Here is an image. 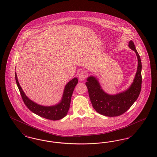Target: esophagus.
Segmentation results:
<instances>
[{"label": "esophagus", "instance_id": "obj_1", "mask_svg": "<svg viewBox=\"0 0 157 157\" xmlns=\"http://www.w3.org/2000/svg\"><path fill=\"white\" fill-rule=\"evenodd\" d=\"M86 76H87V74H86V72L82 71L79 74V79L82 81L86 78Z\"/></svg>", "mask_w": 157, "mask_h": 157}]
</instances>
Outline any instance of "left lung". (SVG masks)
Here are the masks:
<instances>
[{
    "label": "left lung",
    "instance_id": "left-lung-1",
    "mask_svg": "<svg viewBox=\"0 0 157 157\" xmlns=\"http://www.w3.org/2000/svg\"><path fill=\"white\" fill-rule=\"evenodd\" d=\"M128 46L136 53L138 67L134 81L128 90L116 95H109L101 88L94 76H90L86 79L85 84L92 106L97 112L102 115L111 117L120 116L130 108L140 95L142 84L141 58L132 40L129 41Z\"/></svg>",
    "mask_w": 157,
    "mask_h": 157
}]
</instances>
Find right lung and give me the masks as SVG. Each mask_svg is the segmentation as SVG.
Segmentation results:
<instances>
[{
	"label": "right lung",
	"instance_id": "1",
	"mask_svg": "<svg viewBox=\"0 0 157 157\" xmlns=\"http://www.w3.org/2000/svg\"><path fill=\"white\" fill-rule=\"evenodd\" d=\"M15 79L17 86L22 98L23 102L28 108V109L32 112L42 118L52 121L60 120L67 115L70 107L72 95L75 86L78 82V80L76 78H74L71 80L65 87L63 96L59 103L53 106H45L37 104L26 96L18 82L16 72Z\"/></svg>",
	"mask_w": 157,
	"mask_h": 157
}]
</instances>
